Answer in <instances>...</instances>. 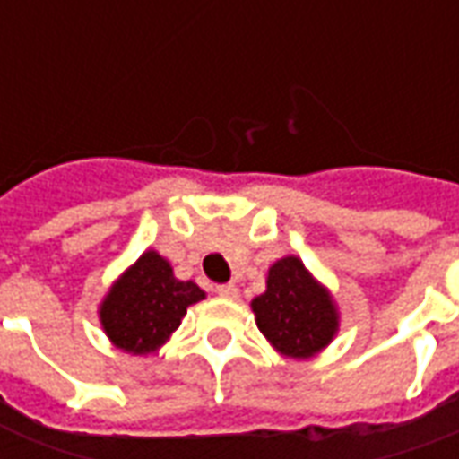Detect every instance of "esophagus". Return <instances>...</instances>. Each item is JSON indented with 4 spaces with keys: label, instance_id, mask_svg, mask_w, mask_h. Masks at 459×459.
Returning <instances> with one entry per match:
<instances>
[{
    "label": "esophagus",
    "instance_id": "esophagus-1",
    "mask_svg": "<svg viewBox=\"0 0 459 459\" xmlns=\"http://www.w3.org/2000/svg\"><path fill=\"white\" fill-rule=\"evenodd\" d=\"M216 295H221V298H238V288L233 285V282H223V285H216Z\"/></svg>",
    "mask_w": 459,
    "mask_h": 459
}]
</instances>
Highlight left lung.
<instances>
[{
  "instance_id": "left-lung-1",
  "label": "left lung",
  "mask_w": 459,
  "mask_h": 459,
  "mask_svg": "<svg viewBox=\"0 0 459 459\" xmlns=\"http://www.w3.org/2000/svg\"><path fill=\"white\" fill-rule=\"evenodd\" d=\"M258 329L285 356L307 359L332 342L337 309L302 260L282 258L268 270V290L253 299Z\"/></svg>"
}]
</instances>
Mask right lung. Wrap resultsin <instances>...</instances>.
Wrapping results in <instances>:
<instances>
[{"label": "right lung", "mask_w": 459, "mask_h": 459, "mask_svg": "<svg viewBox=\"0 0 459 459\" xmlns=\"http://www.w3.org/2000/svg\"><path fill=\"white\" fill-rule=\"evenodd\" d=\"M204 299L194 282L174 278L171 265L147 250L108 292L100 322L115 346L130 354H150L181 325L186 307Z\"/></svg>", "instance_id": "obj_1"}]
</instances>
